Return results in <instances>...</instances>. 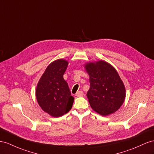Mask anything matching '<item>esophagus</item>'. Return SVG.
Instances as JSON below:
<instances>
[{
	"instance_id": "obj_1",
	"label": "esophagus",
	"mask_w": 154,
	"mask_h": 154,
	"mask_svg": "<svg viewBox=\"0 0 154 154\" xmlns=\"http://www.w3.org/2000/svg\"><path fill=\"white\" fill-rule=\"evenodd\" d=\"M77 97H82L84 96V93L82 91H79L76 93V95H75Z\"/></svg>"
}]
</instances>
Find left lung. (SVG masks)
Returning a JSON list of instances; mask_svg holds the SVG:
<instances>
[{
	"label": "left lung",
	"instance_id": "1",
	"mask_svg": "<svg viewBox=\"0 0 154 154\" xmlns=\"http://www.w3.org/2000/svg\"><path fill=\"white\" fill-rule=\"evenodd\" d=\"M90 77L87 97L92 109L102 116L115 112L124 103L125 88L116 69L105 60L85 64Z\"/></svg>",
	"mask_w": 154,
	"mask_h": 154
}]
</instances>
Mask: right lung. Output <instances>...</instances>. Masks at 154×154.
<instances>
[{
  "mask_svg": "<svg viewBox=\"0 0 154 154\" xmlns=\"http://www.w3.org/2000/svg\"><path fill=\"white\" fill-rule=\"evenodd\" d=\"M68 61L58 59L47 67L36 89L38 103L43 111L53 117L62 116L72 107L74 97L63 78Z\"/></svg>",
  "mask_w": 154,
  "mask_h": 154,
  "instance_id": "right-lung-1",
  "label": "right lung"
}]
</instances>
